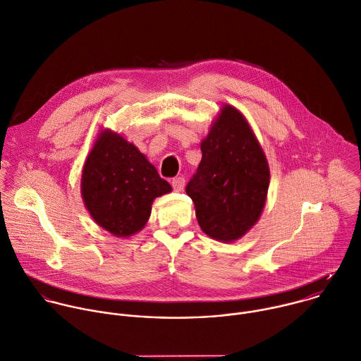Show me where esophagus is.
<instances>
[{
  "label": "esophagus",
  "instance_id": "obj_1",
  "mask_svg": "<svg viewBox=\"0 0 361 361\" xmlns=\"http://www.w3.org/2000/svg\"><path fill=\"white\" fill-rule=\"evenodd\" d=\"M171 185H172L175 192H182L183 188H185V179L182 176H176L171 180Z\"/></svg>",
  "mask_w": 361,
  "mask_h": 361
}]
</instances>
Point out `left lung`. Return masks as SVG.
I'll return each mask as SVG.
<instances>
[{
	"mask_svg": "<svg viewBox=\"0 0 361 361\" xmlns=\"http://www.w3.org/2000/svg\"><path fill=\"white\" fill-rule=\"evenodd\" d=\"M202 161L186 185L200 228L214 240L231 243L259 219L269 168L243 114L224 106L202 141Z\"/></svg>",
	"mask_w": 361,
	"mask_h": 361,
	"instance_id": "1",
	"label": "left lung"
}]
</instances>
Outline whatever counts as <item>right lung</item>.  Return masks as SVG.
I'll use <instances>...</instances> for the list:
<instances>
[{"label":"right lung","mask_w":361,"mask_h":361,"mask_svg":"<svg viewBox=\"0 0 361 361\" xmlns=\"http://www.w3.org/2000/svg\"><path fill=\"white\" fill-rule=\"evenodd\" d=\"M171 190L145 155L111 131L100 134L85 162V204L94 221L117 237L140 231L149 219L154 199Z\"/></svg>","instance_id":"1"}]
</instances>
